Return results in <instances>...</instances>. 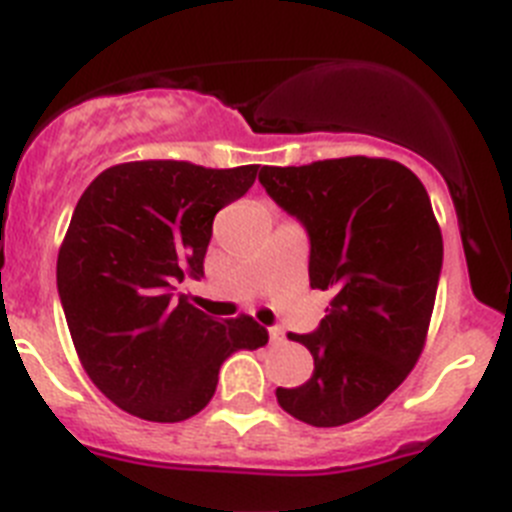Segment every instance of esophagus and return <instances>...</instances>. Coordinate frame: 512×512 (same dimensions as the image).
I'll return each mask as SVG.
<instances>
[{
  "label": "esophagus",
  "mask_w": 512,
  "mask_h": 512,
  "mask_svg": "<svg viewBox=\"0 0 512 512\" xmlns=\"http://www.w3.org/2000/svg\"><path fill=\"white\" fill-rule=\"evenodd\" d=\"M270 340H273V342H283V330H281V327H270Z\"/></svg>",
  "instance_id": "obj_1"
}]
</instances>
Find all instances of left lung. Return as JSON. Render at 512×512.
<instances>
[{"instance_id":"left-lung-1","label":"left lung","mask_w":512,"mask_h":512,"mask_svg":"<svg viewBox=\"0 0 512 512\" xmlns=\"http://www.w3.org/2000/svg\"><path fill=\"white\" fill-rule=\"evenodd\" d=\"M260 182L309 234L311 288L332 291L309 335L314 373L278 404L314 428L368 415L417 363L433 317L443 237L428 190L391 159L345 157L262 167Z\"/></svg>"}]
</instances>
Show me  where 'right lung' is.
Returning a JSON list of instances; mask_svg holds the SVG:
<instances>
[{
    "mask_svg": "<svg viewBox=\"0 0 512 512\" xmlns=\"http://www.w3.org/2000/svg\"><path fill=\"white\" fill-rule=\"evenodd\" d=\"M255 177L257 164L149 159L100 172L79 198L56 286L84 371L121 410L188 420L211 402L231 353L268 342L252 317L219 322L177 293L182 281H201L213 216Z\"/></svg>",
    "mask_w": 512,
    "mask_h": 512,
    "instance_id": "1",
    "label": "right lung"
}]
</instances>
